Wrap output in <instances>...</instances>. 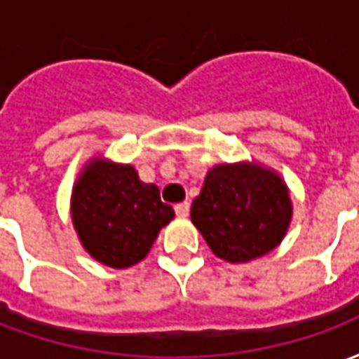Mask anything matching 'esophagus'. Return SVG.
<instances>
[{"instance_id":"1","label":"esophagus","mask_w":359,"mask_h":359,"mask_svg":"<svg viewBox=\"0 0 359 359\" xmlns=\"http://www.w3.org/2000/svg\"><path fill=\"white\" fill-rule=\"evenodd\" d=\"M188 211H190V203H188V202L177 203V205H175V213H177L179 217H187Z\"/></svg>"}]
</instances>
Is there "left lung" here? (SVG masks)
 Segmentation results:
<instances>
[{
    "mask_svg": "<svg viewBox=\"0 0 359 359\" xmlns=\"http://www.w3.org/2000/svg\"><path fill=\"white\" fill-rule=\"evenodd\" d=\"M190 219L211 252L229 264H248L283 242L292 200L277 171L256 161L211 167Z\"/></svg>",
    "mask_w": 359,
    "mask_h": 359,
    "instance_id": "obj_1",
    "label": "left lung"
}]
</instances>
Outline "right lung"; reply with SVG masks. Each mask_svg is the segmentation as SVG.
I'll use <instances>...</instances> for the list:
<instances>
[{
  "label": "right lung",
  "instance_id": "1",
  "mask_svg": "<svg viewBox=\"0 0 359 359\" xmlns=\"http://www.w3.org/2000/svg\"><path fill=\"white\" fill-rule=\"evenodd\" d=\"M71 217L82 248L113 269L133 267L175 219L156 184L142 182L133 165L92 157L71 194Z\"/></svg>",
  "mask_w": 359,
  "mask_h": 359
}]
</instances>
